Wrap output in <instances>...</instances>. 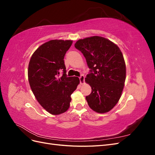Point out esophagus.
<instances>
[{
	"instance_id": "34e87169",
	"label": "esophagus",
	"mask_w": 155,
	"mask_h": 155,
	"mask_svg": "<svg viewBox=\"0 0 155 155\" xmlns=\"http://www.w3.org/2000/svg\"><path fill=\"white\" fill-rule=\"evenodd\" d=\"M79 78V81H80V83L83 84L84 82H85V77H84L83 75H81V76Z\"/></svg>"
}]
</instances>
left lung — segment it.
<instances>
[{"mask_svg":"<svg viewBox=\"0 0 155 155\" xmlns=\"http://www.w3.org/2000/svg\"><path fill=\"white\" fill-rule=\"evenodd\" d=\"M74 46L81 51L91 69L85 78L92 88L86 96L88 106L98 113L110 111L118 102L125 81V63L120 49L100 36L79 39Z\"/></svg>","mask_w":155,"mask_h":155,"instance_id":"8db88e82","label":"left lung"}]
</instances>
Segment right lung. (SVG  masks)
<instances>
[{
  "label": "right lung",
  "instance_id": "right-lung-1",
  "mask_svg": "<svg viewBox=\"0 0 155 155\" xmlns=\"http://www.w3.org/2000/svg\"><path fill=\"white\" fill-rule=\"evenodd\" d=\"M72 44L70 40H51L31 55L28 81L37 100L49 113L58 115L70 107L71 96L79 83L78 77H67L64 58ZM62 70L63 76L58 78Z\"/></svg>",
  "mask_w": 155,
  "mask_h": 155
}]
</instances>
